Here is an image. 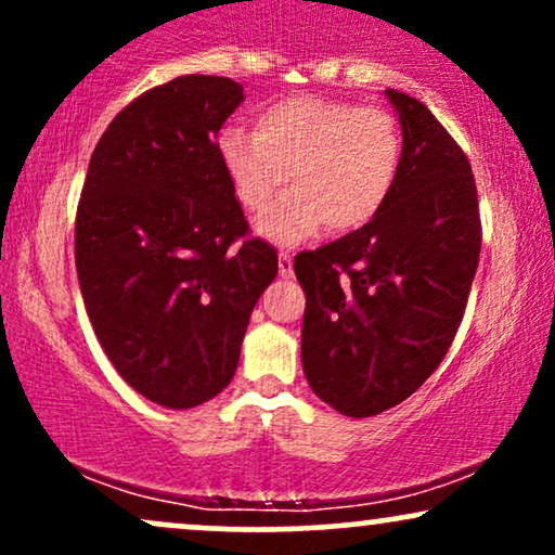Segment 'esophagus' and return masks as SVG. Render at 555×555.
Returning <instances> with one entry per match:
<instances>
[{
    "mask_svg": "<svg viewBox=\"0 0 555 555\" xmlns=\"http://www.w3.org/2000/svg\"><path fill=\"white\" fill-rule=\"evenodd\" d=\"M292 273H295V258L289 250H282L279 253V276L292 279Z\"/></svg>",
    "mask_w": 555,
    "mask_h": 555,
    "instance_id": "1",
    "label": "esophagus"
}]
</instances>
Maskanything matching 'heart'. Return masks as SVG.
Listing matches in <instances>:
<instances>
[{"label": "heart", "mask_w": 555, "mask_h": 555, "mask_svg": "<svg viewBox=\"0 0 555 555\" xmlns=\"http://www.w3.org/2000/svg\"><path fill=\"white\" fill-rule=\"evenodd\" d=\"M221 169L258 229L276 242H297L326 224L349 234L371 224L391 195L401 162L393 117L375 106L321 95H289L258 112L256 132L224 127L216 140Z\"/></svg>", "instance_id": "b5f03b06"}]
</instances>
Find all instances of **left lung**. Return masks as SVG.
I'll return each mask as SVG.
<instances>
[{"instance_id":"1","label":"left lung","mask_w":555,"mask_h":555,"mask_svg":"<svg viewBox=\"0 0 555 555\" xmlns=\"http://www.w3.org/2000/svg\"><path fill=\"white\" fill-rule=\"evenodd\" d=\"M401 162L371 224L295 258L305 289L302 371L347 417H373L441 365L480 260L473 167L423 101L386 91Z\"/></svg>"}]
</instances>
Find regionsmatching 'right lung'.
<instances>
[{"label":"right lung","instance_id":"add662e5","mask_svg":"<svg viewBox=\"0 0 555 555\" xmlns=\"http://www.w3.org/2000/svg\"><path fill=\"white\" fill-rule=\"evenodd\" d=\"M242 86L182 75L127 104L95 145L75 219V266L95 336L145 399L190 410L234 378L247 321L279 271L247 237L221 169Z\"/></svg>","mask_w":555,"mask_h":555}]
</instances>
